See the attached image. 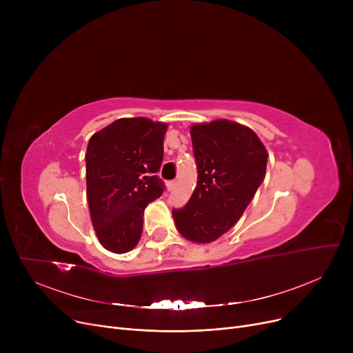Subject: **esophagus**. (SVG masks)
Returning <instances> with one entry per match:
<instances>
[{"label":"esophagus","instance_id":"34e87169","mask_svg":"<svg viewBox=\"0 0 353 353\" xmlns=\"http://www.w3.org/2000/svg\"><path fill=\"white\" fill-rule=\"evenodd\" d=\"M176 186H177V181H169V183H167V190H169V192H173L174 189H176Z\"/></svg>","mask_w":353,"mask_h":353}]
</instances>
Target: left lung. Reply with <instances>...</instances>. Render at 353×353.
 <instances>
[{
    "label": "left lung",
    "mask_w": 353,
    "mask_h": 353,
    "mask_svg": "<svg viewBox=\"0 0 353 353\" xmlns=\"http://www.w3.org/2000/svg\"><path fill=\"white\" fill-rule=\"evenodd\" d=\"M190 136L197 184L173 219L184 239L210 243L242 217L265 179L269 154L252 128L225 119L193 124Z\"/></svg>",
    "instance_id": "obj_1"
}]
</instances>
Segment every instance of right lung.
<instances>
[{
  "instance_id": "right-lung-1",
  "label": "right lung",
  "mask_w": 353,
  "mask_h": 353,
  "mask_svg": "<svg viewBox=\"0 0 353 353\" xmlns=\"http://www.w3.org/2000/svg\"><path fill=\"white\" fill-rule=\"evenodd\" d=\"M167 124L145 117L119 119L91 136L85 153L87 200L101 246L127 253L141 237L143 213L161 196L157 177Z\"/></svg>"
}]
</instances>
